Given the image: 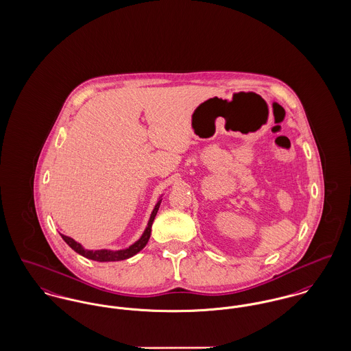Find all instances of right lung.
<instances>
[{"mask_svg":"<svg viewBox=\"0 0 351 351\" xmlns=\"http://www.w3.org/2000/svg\"><path fill=\"white\" fill-rule=\"evenodd\" d=\"M160 203H162V199H159V202L156 203L151 217H149V221L147 224V228L144 230L141 238L134 243L132 245H130L128 248H124V250H117V251H112V250H85L80 243L73 241L72 238L69 237H65L61 234V238L65 241V243L72 248L75 250L77 254H80L82 256L88 258V259H92V261H96V262H116V261H124V259H128L131 256L136 255L138 251H141L145 244L149 241V237H151V227H152V223L155 220V216L158 214V210L160 207Z\"/></svg>","mask_w":351,"mask_h":351,"instance_id":"add662e5","label":"right lung"}]
</instances>
